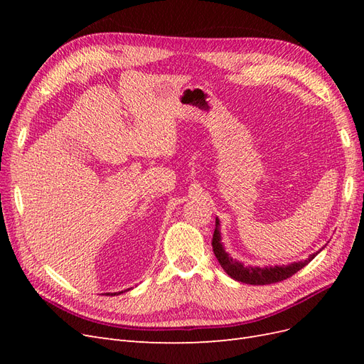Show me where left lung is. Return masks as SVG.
Returning a JSON list of instances; mask_svg holds the SVG:
<instances>
[{
	"mask_svg": "<svg viewBox=\"0 0 364 364\" xmlns=\"http://www.w3.org/2000/svg\"><path fill=\"white\" fill-rule=\"evenodd\" d=\"M213 250H214L215 258L220 262V266L223 267V270L229 274L230 278L238 281V282L250 284V285H267V284L287 279V278L293 277L296 272L304 269L306 264L311 259H314L317 253L321 252V250L314 252L306 259L291 262V264H287V266H285V264H282V266H266V267L245 266L241 261L229 257V253L225 250V246L222 243V232H220V220L218 218H215V229H214V235H213Z\"/></svg>",
	"mask_w": 364,
	"mask_h": 364,
	"instance_id": "obj_1",
	"label": "left lung"
}]
</instances>
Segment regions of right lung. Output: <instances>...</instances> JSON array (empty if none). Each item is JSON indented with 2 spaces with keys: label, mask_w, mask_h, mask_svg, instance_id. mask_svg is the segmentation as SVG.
<instances>
[{
  "label": "right lung",
  "mask_w": 364,
  "mask_h": 364,
  "mask_svg": "<svg viewBox=\"0 0 364 364\" xmlns=\"http://www.w3.org/2000/svg\"><path fill=\"white\" fill-rule=\"evenodd\" d=\"M127 290H130V289H127ZM123 291H118V293H112V294H109V293H106V296H115V294H121Z\"/></svg>",
  "instance_id": "obj_1"
}]
</instances>
